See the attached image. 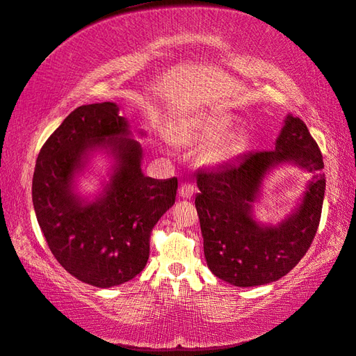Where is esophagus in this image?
I'll return each mask as SVG.
<instances>
[{"instance_id": "esophagus-1", "label": "esophagus", "mask_w": 356, "mask_h": 356, "mask_svg": "<svg viewBox=\"0 0 356 356\" xmlns=\"http://www.w3.org/2000/svg\"><path fill=\"white\" fill-rule=\"evenodd\" d=\"M194 186L189 184V183H184L179 186V197L181 198H191L192 194H194Z\"/></svg>"}]
</instances>
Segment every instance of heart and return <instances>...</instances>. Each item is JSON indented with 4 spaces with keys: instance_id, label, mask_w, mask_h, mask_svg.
Returning a JSON list of instances; mask_svg holds the SVG:
<instances>
[{
    "instance_id": "heart-1",
    "label": "heart",
    "mask_w": 356,
    "mask_h": 356,
    "mask_svg": "<svg viewBox=\"0 0 356 356\" xmlns=\"http://www.w3.org/2000/svg\"><path fill=\"white\" fill-rule=\"evenodd\" d=\"M236 123V117L229 112L213 111L194 115L178 124V142L189 147H203L213 142L203 149L200 159L203 164L211 167H220L228 164L241 153L242 139L239 134L229 133Z\"/></svg>"
}]
</instances>
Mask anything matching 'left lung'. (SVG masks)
<instances>
[{
	"label": "left lung",
	"instance_id": "8db88e82",
	"mask_svg": "<svg viewBox=\"0 0 356 356\" xmlns=\"http://www.w3.org/2000/svg\"><path fill=\"white\" fill-rule=\"evenodd\" d=\"M283 163L312 175L301 203L277 226L254 219L264 179ZM319 147L300 118L288 114L270 152L236 158L216 172L198 173L195 208L204 258L217 278L239 288L277 282L298 264L321 222L325 173Z\"/></svg>",
	"mask_w": 356,
	"mask_h": 356
}]
</instances>
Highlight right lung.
Returning <instances> with one entry per match:
<instances>
[{
    "label": "right lung",
    "mask_w": 356,
    "mask_h": 356,
    "mask_svg": "<svg viewBox=\"0 0 356 356\" xmlns=\"http://www.w3.org/2000/svg\"><path fill=\"white\" fill-rule=\"evenodd\" d=\"M95 152L113 162L110 179L89 201L80 197L76 181ZM142 154L129 122L115 103L106 102L74 109L37 156V222L54 258L79 282L112 288L133 280L147 264L149 234L173 207L178 179L145 177Z\"/></svg>",
    "instance_id": "obj_1"
}]
</instances>
